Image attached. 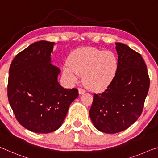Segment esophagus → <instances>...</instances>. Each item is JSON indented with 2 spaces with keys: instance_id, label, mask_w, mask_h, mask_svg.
I'll return each mask as SVG.
<instances>
[{
  "instance_id": "esophagus-1",
  "label": "esophagus",
  "mask_w": 158,
  "mask_h": 158,
  "mask_svg": "<svg viewBox=\"0 0 158 158\" xmlns=\"http://www.w3.org/2000/svg\"><path fill=\"white\" fill-rule=\"evenodd\" d=\"M85 90L84 89H82V88H79L78 89V93H79V94H84V93H85Z\"/></svg>"
}]
</instances>
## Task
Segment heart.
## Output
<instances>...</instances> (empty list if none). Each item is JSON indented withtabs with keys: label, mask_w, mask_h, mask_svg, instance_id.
<instances>
[{
	"label": "heart",
	"mask_w": 158,
	"mask_h": 158,
	"mask_svg": "<svg viewBox=\"0 0 158 158\" xmlns=\"http://www.w3.org/2000/svg\"><path fill=\"white\" fill-rule=\"evenodd\" d=\"M118 69V58L108 50L85 48L75 50L69 56V64L62 68L63 76L71 83L82 76L87 88L100 91L109 86Z\"/></svg>",
	"instance_id": "b5f03b06"
}]
</instances>
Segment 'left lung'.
Returning <instances> with one entry per match:
<instances>
[{
    "instance_id": "obj_1",
    "label": "left lung",
    "mask_w": 158,
    "mask_h": 158,
    "mask_svg": "<svg viewBox=\"0 0 158 158\" xmlns=\"http://www.w3.org/2000/svg\"><path fill=\"white\" fill-rule=\"evenodd\" d=\"M118 69L114 79L102 94H94L89 117L98 130L115 134L132 125L143 110L150 86L146 65L140 54L115 43Z\"/></svg>"
}]
</instances>
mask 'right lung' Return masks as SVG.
I'll return each instance as SVG.
<instances>
[{"mask_svg":"<svg viewBox=\"0 0 158 158\" xmlns=\"http://www.w3.org/2000/svg\"><path fill=\"white\" fill-rule=\"evenodd\" d=\"M55 44L45 40L31 44L17 55L10 67V105L19 124L33 132L58 130L78 97L77 89H64L59 83L60 69L52 64Z\"/></svg>","mask_w":158,"mask_h":158,"instance_id":"add662e5","label":"right lung"}]
</instances>
